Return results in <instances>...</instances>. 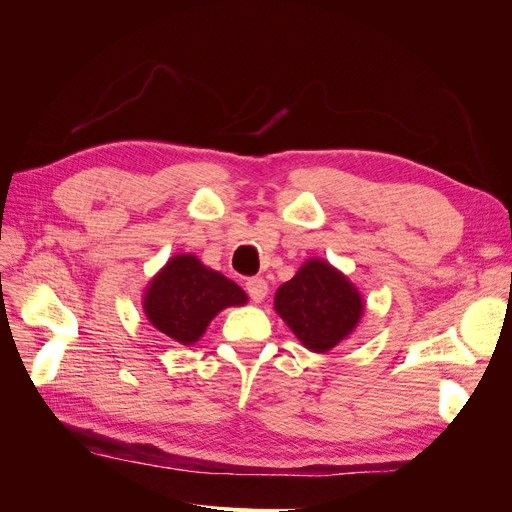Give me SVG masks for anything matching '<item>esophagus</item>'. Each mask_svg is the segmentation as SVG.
<instances>
[{
  "label": "esophagus",
  "instance_id": "obj_1",
  "mask_svg": "<svg viewBox=\"0 0 512 512\" xmlns=\"http://www.w3.org/2000/svg\"><path fill=\"white\" fill-rule=\"evenodd\" d=\"M245 290H247V294H250V299L254 301V303H260L262 299L267 297V292H269V284L262 280V277H250V280L245 282Z\"/></svg>",
  "mask_w": 512,
  "mask_h": 512
}]
</instances>
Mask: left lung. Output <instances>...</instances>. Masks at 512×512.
I'll use <instances>...</instances> for the list:
<instances>
[{
  "mask_svg": "<svg viewBox=\"0 0 512 512\" xmlns=\"http://www.w3.org/2000/svg\"><path fill=\"white\" fill-rule=\"evenodd\" d=\"M363 299L344 273L320 258L307 260L275 292V312L312 352H327L354 331Z\"/></svg>",
  "mask_w": 512,
  "mask_h": 512,
  "instance_id": "left-lung-1",
  "label": "left lung"
}]
</instances>
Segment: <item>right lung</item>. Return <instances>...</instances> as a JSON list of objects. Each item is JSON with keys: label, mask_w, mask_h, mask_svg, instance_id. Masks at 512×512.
Wrapping results in <instances>:
<instances>
[{"label": "right lung", "mask_w": 512, "mask_h": 512, "mask_svg": "<svg viewBox=\"0 0 512 512\" xmlns=\"http://www.w3.org/2000/svg\"><path fill=\"white\" fill-rule=\"evenodd\" d=\"M247 294L192 254L173 256L145 292L149 322L175 342L190 346L224 307L245 305Z\"/></svg>", "instance_id": "add662e5"}]
</instances>
